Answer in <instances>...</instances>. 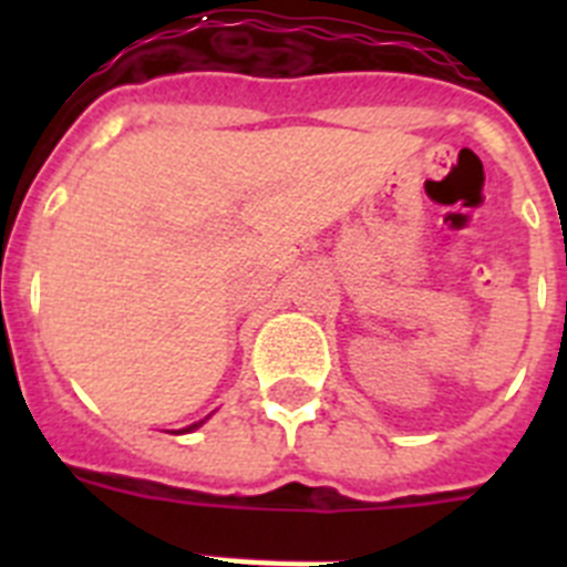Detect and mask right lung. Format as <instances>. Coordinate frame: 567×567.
<instances>
[{
	"mask_svg": "<svg viewBox=\"0 0 567 567\" xmlns=\"http://www.w3.org/2000/svg\"><path fill=\"white\" fill-rule=\"evenodd\" d=\"M202 423H204V420H202ZM202 423H193V425H189V429H184V432H193V429H198V425H202Z\"/></svg>",
	"mask_w": 567,
	"mask_h": 567,
	"instance_id": "right-lung-1",
	"label": "right lung"
}]
</instances>
